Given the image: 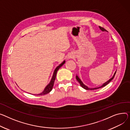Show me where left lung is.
I'll list each match as a JSON object with an SVG mask.
<instances>
[{"label": "left lung", "mask_w": 130, "mask_h": 130, "mask_svg": "<svg viewBox=\"0 0 130 130\" xmlns=\"http://www.w3.org/2000/svg\"><path fill=\"white\" fill-rule=\"evenodd\" d=\"M99 28H100V29H101V30H102V31H106V30L105 29H104L103 28H102V27H99ZM116 72H115V74H114V75L113 76V77H112L111 78H110L108 81H107V82H106L105 83H104L101 86H100V87H97V88H89L87 86H85L83 83V82L81 81V80L79 78V77H78V76H77L76 75V79H77V80L78 82L79 83V84H80V86H82V87H83V88H84V89H86V90H94V89H99V88H102V87H105V86H106L107 85H108L112 79H113V78H114V77H115V75H116Z\"/></svg>", "instance_id": "left-lung-1"}]
</instances>
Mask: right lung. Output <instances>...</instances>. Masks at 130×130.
Here are the masks:
<instances>
[{
	"label": "right lung",
	"mask_w": 130,
	"mask_h": 130,
	"mask_svg": "<svg viewBox=\"0 0 130 130\" xmlns=\"http://www.w3.org/2000/svg\"><path fill=\"white\" fill-rule=\"evenodd\" d=\"M65 63V61L64 60V61L62 64H60L58 66H57L56 68V69H55V71H54V74H53V77H52V78L51 82L50 83V84L45 87V88L44 89V91H43L42 93H41L40 94H37L38 96H40V95H41V96H42V95H44L45 94H47V93H49L52 90V89L53 87L54 81L55 80V78H56L57 72L58 70L59 69V68L61 67Z\"/></svg>",
	"instance_id": "obj_1"
}]
</instances>
